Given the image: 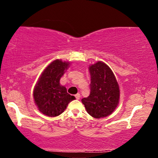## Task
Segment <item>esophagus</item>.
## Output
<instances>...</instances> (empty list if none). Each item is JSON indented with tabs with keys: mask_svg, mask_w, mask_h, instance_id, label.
Masks as SVG:
<instances>
[{
	"mask_svg": "<svg viewBox=\"0 0 158 158\" xmlns=\"http://www.w3.org/2000/svg\"><path fill=\"white\" fill-rule=\"evenodd\" d=\"M75 98H76L77 100H79V99H80V94H79V93H77V94L75 95Z\"/></svg>",
	"mask_w": 158,
	"mask_h": 158,
	"instance_id": "34e87169",
	"label": "esophagus"
}]
</instances>
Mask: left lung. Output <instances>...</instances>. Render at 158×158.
Here are the masks:
<instances>
[{
	"mask_svg": "<svg viewBox=\"0 0 158 158\" xmlns=\"http://www.w3.org/2000/svg\"><path fill=\"white\" fill-rule=\"evenodd\" d=\"M90 93L81 100L88 114L95 118L108 116L119 103L120 90L114 74L102 61L89 67Z\"/></svg>",
	"mask_w": 158,
	"mask_h": 158,
	"instance_id": "8db88e82",
	"label": "left lung"
}]
</instances>
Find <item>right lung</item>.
Wrapping results in <instances>:
<instances>
[{
	"mask_svg": "<svg viewBox=\"0 0 158 158\" xmlns=\"http://www.w3.org/2000/svg\"><path fill=\"white\" fill-rule=\"evenodd\" d=\"M69 67V62L56 59L42 72L33 90L35 103L42 114L55 117L65 111L67 106L75 97L67 93L60 79Z\"/></svg>",
	"mask_w": 158,
	"mask_h": 158,
	"instance_id": "right-lung-1",
	"label": "right lung"
}]
</instances>
